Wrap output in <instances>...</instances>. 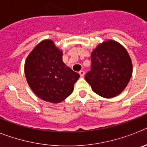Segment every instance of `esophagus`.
I'll list each match as a JSON object with an SVG mask.
<instances>
[{"mask_svg":"<svg viewBox=\"0 0 147 147\" xmlns=\"http://www.w3.org/2000/svg\"><path fill=\"white\" fill-rule=\"evenodd\" d=\"M79 74H80V76H84V75H85V71H80V72H79Z\"/></svg>","mask_w":147,"mask_h":147,"instance_id":"obj_1","label":"esophagus"}]
</instances>
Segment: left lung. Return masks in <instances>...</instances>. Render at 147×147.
Segmentation results:
<instances>
[{
    "label": "left lung",
    "mask_w": 147,
    "mask_h": 147,
    "mask_svg": "<svg viewBox=\"0 0 147 147\" xmlns=\"http://www.w3.org/2000/svg\"><path fill=\"white\" fill-rule=\"evenodd\" d=\"M91 70L85 80L93 91L104 98H113L127 87L132 74L127 51L115 40L100 43L91 54Z\"/></svg>",
    "instance_id": "8db88e82"
}]
</instances>
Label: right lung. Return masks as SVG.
I'll return each instance as SVG.
<instances>
[{"label": "right lung", "instance_id": "right-lung-1", "mask_svg": "<svg viewBox=\"0 0 147 147\" xmlns=\"http://www.w3.org/2000/svg\"><path fill=\"white\" fill-rule=\"evenodd\" d=\"M25 75L32 91L45 102L59 103L69 96L80 74L62 61V51L52 40H42L28 54Z\"/></svg>", "mask_w": 147, "mask_h": 147}]
</instances>
